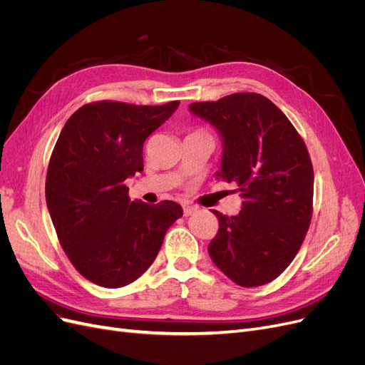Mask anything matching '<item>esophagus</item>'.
Masks as SVG:
<instances>
[{
	"mask_svg": "<svg viewBox=\"0 0 365 365\" xmlns=\"http://www.w3.org/2000/svg\"><path fill=\"white\" fill-rule=\"evenodd\" d=\"M196 210H197V207H195V205H189V204H184L182 205L184 216H192L196 212Z\"/></svg>",
	"mask_w": 365,
	"mask_h": 365,
	"instance_id": "34e87169",
	"label": "esophagus"
}]
</instances>
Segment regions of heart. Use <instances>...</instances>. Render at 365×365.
<instances>
[{"mask_svg":"<svg viewBox=\"0 0 365 365\" xmlns=\"http://www.w3.org/2000/svg\"><path fill=\"white\" fill-rule=\"evenodd\" d=\"M201 134H204V132H201Z\"/></svg>","mask_w":365,"mask_h":365,"instance_id":"b5f03b06","label":"heart"}]
</instances>
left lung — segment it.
I'll use <instances>...</instances> for the list:
<instances>
[{
  "label": "left lung",
  "instance_id": "1",
  "mask_svg": "<svg viewBox=\"0 0 365 365\" xmlns=\"http://www.w3.org/2000/svg\"><path fill=\"white\" fill-rule=\"evenodd\" d=\"M189 108L222 137L217 176L235 182L244 200L236 216L213 210L219 230L210 257L239 286L267 284L289 267L311 224L314 169L307 148L262 94L236 93Z\"/></svg>",
  "mask_w": 365,
  "mask_h": 365
}]
</instances>
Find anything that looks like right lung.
I'll use <instances>...</instances> for the list:
<instances>
[{
  "label": "right lung",
  "instance_id": "right-lung-1",
  "mask_svg": "<svg viewBox=\"0 0 365 365\" xmlns=\"http://www.w3.org/2000/svg\"><path fill=\"white\" fill-rule=\"evenodd\" d=\"M178 105L86 103L61 130L46 200L61 247L86 280L103 288L137 280L155 260L165 231L182 216L173 201H130L125 185L143 170L146 138Z\"/></svg>",
  "mask_w": 365,
  "mask_h": 365
}]
</instances>
